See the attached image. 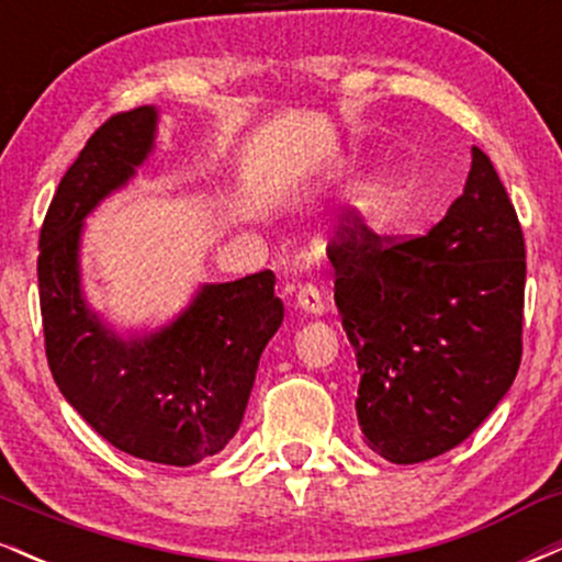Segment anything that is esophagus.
I'll use <instances>...</instances> for the list:
<instances>
[{"mask_svg": "<svg viewBox=\"0 0 562 562\" xmlns=\"http://www.w3.org/2000/svg\"><path fill=\"white\" fill-rule=\"evenodd\" d=\"M295 303L308 314H322L327 308L325 295H322V290L314 285V282H303L299 293H295Z\"/></svg>", "mask_w": 562, "mask_h": 562, "instance_id": "esophagus-1", "label": "esophagus"}]
</instances>
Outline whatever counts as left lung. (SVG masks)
<instances>
[{"instance_id":"obj_1","label":"left lung","mask_w":562,"mask_h":562,"mask_svg":"<svg viewBox=\"0 0 562 562\" xmlns=\"http://www.w3.org/2000/svg\"><path fill=\"white\" fill-rule=\"evenodd\" d=\"M327 256L367 447L415 465L465 441L524 353V229L486 153L473 147L465 192L425 235H378L348 211Z\"/></svg>"}]
</instances>
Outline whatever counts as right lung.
Here are the masks:
<instances>
[{
	"label": "right lung",
	"instance_id": "right-lung-1",
	"mask_svg": "<svg viewBox=\"0 0 562 562\" xmlns=\"http://www.w3.org/2000/svg\"><path fill=\"white\" fill-rule=\"evenodd\" d=\"M156 108L115 113L57 184L38 235L44 351L68 404L115 449L187 468L240 428L263 346L285 317L274 272L205 285L147 338H115L79 290L81 222L132 177L156 137Z\"/></svg>",
	"mask_w": 562,
	"mask_h": 562
}]
</instances>
